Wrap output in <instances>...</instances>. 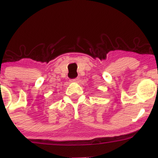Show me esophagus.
Masks as SVG:
<instances>
[{
	"label": "esophagus",
	"mask_w": 158,
	"mask_h": 158,
	"mask_svg": "<svg viewBox=\"0 0 158 158\" xmlns=\"http://www.w3.org/2000/svg\"><path fill=\"white\" fill-rule=\"evenodd\" d=\"M79 81V78H75V79H72V80H70V82H73V83H77V81Z\"/></svg>",
	"instance_id": "obj_1"
}]
</instances>
